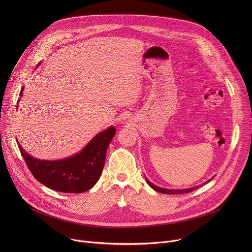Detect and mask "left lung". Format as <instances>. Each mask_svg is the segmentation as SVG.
Returning <instances> with one entry per match:
<instances>
[{
    "mask_svg": "<svg viewBox=\"0 0 252 252\" xmlns=\"http://www.w3.org/2000/svg\"><path fill=\"white\" fill-rule=\"evenodd\" d=\"M212 178H213V177H212ZM212 178L208 179V181H206L204 184H202V185H200V186H197V187H194V188H190V189H162V188H159V187L154 185L153 183H151L147 177H146V181H147V184H148L152 189H154L156 191H158V192H160V193H164V194H182V193H189V192H190V191H192V190L198 189L199 187H202L203 185H206L207 183H209V182L211 181Z\"/></svg>",
    "mask_w": 252,
    "mask_h": 252,
    "instance_id": "obj_1",
    "label": "left lung"
}]
</instances>
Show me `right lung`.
Returning <instances> with one entry per match:
<instances>
[{
    "label": "right lung",
    "mask_w": 252,
    "mask_h": 252,
    "mask_svg": "<svg viewBox=\"0 0 252 252\" xmlns=\"http://www.w3.org/2000/svg\"><path fill=\"white\" fill-rule=\"evenodd\" d=\"M23 91L24 88L20 96L23 95ZM20 100L21 97L18 103ZM115 134V126L107 127L94 135L78 154L59 160L35 158L20 146L19 141L18 146L28 168L42 185L56 191L82 193L91 189L99 179L107 148Z\"/></svg>",
    "instance_id": "obj_1"
}]
</instances>
